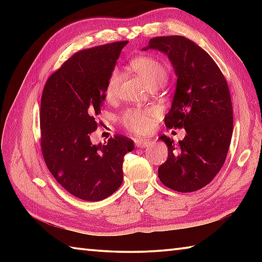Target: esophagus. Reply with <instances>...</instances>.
Masks as SVG:
<instances>
[{
    "label": "esophagus",
    "mask_w": 262,
    "mask_h": 262,
    "mask_svg": "<svg viewBox=\"0 0 262 262\" xmlns=\"http://www.w3.org/2000/svg\"><path fill=\"white\" fill-rule=\"evenodd\" d=\"M134 143H135V146L137 147H145L148 145V141L143 140V138H135Z\"/></svg>",
    "instance_id": "obj_1"
}]
</instances>
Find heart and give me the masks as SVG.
I'll return each mask as SVG.
<instances>
[{"mask_svg": "<svg viewBox=\"0 0 262 262\" xmlns=\"http://www.w3.org/2000/svg\"><path fill=\"white\" fill-rule=\"evenodd\" d=\"M129 65L142 81L151 89L162 85L168 77V70L164 64L152 56L135 57L130 60ZM120 81V72L117 69L111 71L104 86V96L108 100H113L118 94ZM155 115V108H128L120 113L117 119L126 129L134 134L143 135L152 130Z\"/></svg>", "mask_w": 262, "mask_h": 262, "instance_id": "b5f03b06", "label": "heart"}]
</instances>
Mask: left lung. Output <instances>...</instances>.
Masks as SVG:
<instances>
[{"instance_id": "left-lung-1", "label": "left lung", "mask_w": 262, "mask_h": 262, "mask_svg": "<svg viewBox=\"0 0 262 262\" xmlns=\"http://www.w3.org/2000/svg\"><path fill=\"white\" fill-rule=\"evenodd\" d=\"M148 48L168 55L178 76L165 126L187 132L179 144L160 136L169 153L159 166V178L172 190H199L219 173L230 148L233 109L229 85L214 59L186 37H155L149 39Z\"/></svg>"}]
</instances>
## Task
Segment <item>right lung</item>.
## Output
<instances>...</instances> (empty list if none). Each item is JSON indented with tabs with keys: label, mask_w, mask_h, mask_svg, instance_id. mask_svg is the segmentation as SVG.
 Returning <instances> with one entry per match:
<instances>
[{
	"label": "right lung",
	"mask_w": 262,
	"mask_h": 262,
	"mask_svg": "<svg viewBox=\"0 0 262 262\" xmlns=\"http://www.w3.org/2000/svg\"><path fill=\"white\" fill-rule=\"evenodd\" d=\"M115 41L83 49L48 77L40 102V147L48 170L73 196L99 202L122 182L124 157L134 149L130 138L110 137L92 145L104 86L121 49Z\"/></svg>",
	"instance_id": "1"
}]
</instances>
